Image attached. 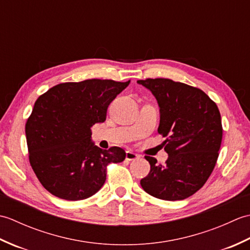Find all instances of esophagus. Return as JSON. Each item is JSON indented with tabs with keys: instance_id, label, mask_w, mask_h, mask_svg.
Here are the masks:
<instances>
[{
	"instance_id": "34e87169",
	"label": "esophagus",
	"mask_w": 250,
	"mask_h": 250,
	"mask_svg": "<svg viewBox=\"0 0 250 250\" xmlns=\"http://www.w3.org/2000/svg\"><path fill=\"white\" fill-rule=\"evenodd\" d=\"M140 158V155H137V153L131 151V150H128L125 152V159L126 160L129 161H133V160H136V159Z\"/></svg>"
}]
</instances>
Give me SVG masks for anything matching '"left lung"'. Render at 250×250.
<instances>
[{
	"label": "left lung",
	"instance_id": "left-lung-1",
	"mask_svg": "<svg viewBox=\"0 0 250 250\" xmlns=\"http://www.w3.org/2000/svg\"><path fill=\"white\" fill-rule=\"evenodd\" d=\"M137 83L149 89L160 107L158 133L168 153L166 164L145 156L150 172L141 179L148 194L166 201L184 200L203 187L219 156L221 116L216 103L201 89L167 78Z\"/></svg>",
	"mask_w": 250,
	"mask_h": 250
}]
</instances>
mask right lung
I'll return each instance as SVG.
<instances>
[{"mask_svg":"<svg viewBox=\"0 0 250 250\" xmlns=\"http://www.w3.org/2000/svg\"><path fill=\"white\" fill-rule=\"evenodd\" d=\"M129 83L111 79L62 83L36 100L25 124L29 161L51 194L68 201L87 199L104 185L108 164L125 160L120 147L94 146L91 128L105 121L108 105Z\"/></svg>","mask_w":250,"mask_h":250,"instance_id":"1","label":"right lung"}]
</instances>
